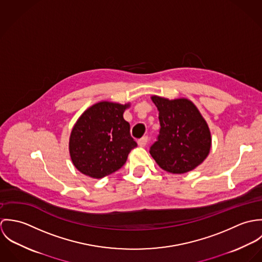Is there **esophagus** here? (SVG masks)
Instances as JSON below:
<instances>
[{"label": "esophagus", "instance_id": "obj_1", "mask_svg": "<svg viewBox=\"0 0 262 262\" xmlns=\"http://www.w3.org/2000/svg\"><path fill=\"white\" fill-rule=\"evenodd\" d=\"M147 142H148V136H143L142 138H140L138 140V145L143 147V146H145L147 144Z\"/></svg>", "mask_w": 262, "mask_h": 262}]
</instances>
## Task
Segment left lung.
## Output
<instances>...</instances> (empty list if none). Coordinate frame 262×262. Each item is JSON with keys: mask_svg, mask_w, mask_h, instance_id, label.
<instances>
[{"mask_svg": "<svg viewBox=\"0 0 262 262\" xmlns=\"http://www.w3.org/2000/svg\"><path fill=\"white\" fill-rule=\"evenodd\" d=\"M159 111L160 129L150 154L157 164L172 173H185L208 156L211 148L209 127L195 106L187 99L169 101L153 96Z\"/></svg>", "mask_w": 262, "mask_h": 262, "instance_id": "1", "label": "left lung"}]
</instances>
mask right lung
Returning <instances> with one entry per match:
<instances>
[{
	"mask_svg": "<svg viewBox=\"0 0 262 262\" xmlns=\"http://www.w3.org/2000/svg\"><path fill=\"white\" fill-rule=\"evenodd\" d=\"M128 105L101 102L83 113L71 134L70 152L83 174L102 179L120 169L137 147L123 113Z\"/></svg>",
	"mask_w": 262,
	"mask_h": 262,
	"instance_id": "add662e5",
	"label": "right lung"
}]
</instances>
